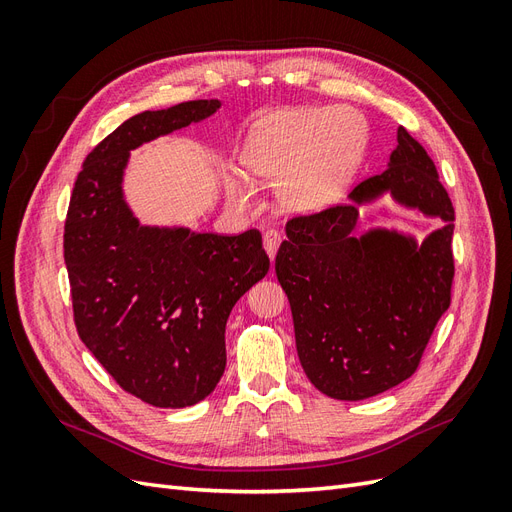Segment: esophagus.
Segmentation results:
<instances>
[{
  "label": "esophagus",
  "mask_w": 512,
  "mask_h": 512,
  "mask_svg": "<svg viewBox=\"0 0 512 512\" xmlns=\"http://www.w3.org/2000/svg\"><path fill=\"white\" fill-rule=\"evenodd\" d=\"M280 243H282V237H280V232H277V230H267L265 237H262V247H265V252L271 260L275 258Z\"/></svg>",
  "instance_id": "34e87169"
}]
</instances>
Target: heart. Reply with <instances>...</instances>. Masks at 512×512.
Wrapping results in <instances>:
<instances>
[{
    "label": "heart",
    "mask_w": 512,
    "mask_h": 512,
    "mask_svg": "<svg viewBox=\"0 0 512 512\" xmlns=\"http://www.w3.org/2000/svg\"><path fill=\"white\" fill-rule=\"evenodd\" d=\"M369 147L365 117L350 106H305L277 115L243 149L250 177L273 185L275 203L288 215H314L335 207L359 173ZM226 196L237 207L252 203L239 175L226 177Z\"/></svg>",
    "instance_id": "heart-1"
}]
</instances>
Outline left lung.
Instances as JSON below:
<instances>
[{
	"mask_svg": "<svg viewBox=\"0 0 512 512\" xmlns=\"http://www.w3.org/2000/svg\"><path fill=\"white\" fill-rule=\"evenodd\" d=\"M389 195L440 219L423 241L392 227L356 231L360 209ZM455 211L427 151L397 130L386 170L344 205L286 224L275 273L288 294L305 376L342 401L376 397L408 380L451 305Z\"/></svg>",
	"mask_w": 512,
	"mask_h": 512,
	"instance_id": "left-lung-1",
	"label": "left lung"
}]
</instances>
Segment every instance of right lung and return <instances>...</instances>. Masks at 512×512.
Segmentation results:
<instances>
[{
	"label": "right lung",
	"mask_w": 512,
	"mask_h": 512,
	"mask_svg": "<svg viewBox=\"0 0 512 512\" xmlns=\"http://www.w3.org/2000/svg\"><path fill=\"white\" fill-rule=\"evenodd\" d=\"M190 100L143 111L89 153L64 232L74 322L123 391L156 408H188L218 386L226 320L269 271L258 230L237 237L141 224L123 192L130 151L220 111Z\"/></svg>",
	"instance_id": "1"
}]
</instances>
